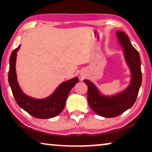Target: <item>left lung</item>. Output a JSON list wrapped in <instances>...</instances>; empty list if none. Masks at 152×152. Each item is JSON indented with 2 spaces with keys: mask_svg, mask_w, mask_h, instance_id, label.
Returning <instances> with one entry per match:
<instances>
[{
  "mask_svg": "<svg viewBox=\"0 0 152 152\" xmlns=\"http://www.w3.org/2000/svg\"><path fill=\"white\" fill-rule=\"evenodd\" d=\"M116 35L120 45L124 48V57L132 73L129 86L122 93L107 97L101 95L95 84L90 81L84 80L88 86L87 99L89 106L97 115L104 118L116 117L130 109L136 100L142 84L141 61L138 52L133 47L125 33L118 31Z\"/></svg>",
  "mask_w": 152,
  "mask_h": 152,
  "instance_id": "left-lung-1",
  "label": "left lung"
}]
</instances>
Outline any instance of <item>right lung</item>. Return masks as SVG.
I'll use <instances>...</instances> for the list:
<instances>
[{"mask_svg":"<svg viewBox=\"0 0 152 152\" xmlns=\"http://www.w3.org/2000/svg\"><path fill=\"white\" fill-rule=\"evenodd\" d=\"M20 45L12 51L10 58L8 81L14 99L20 108L33 117L46 119L59 115L65 107L68 95L72 87L79 82L77 77L72 78L59 85L50 96L45 99H34L23 93L18 84L16 73V53Z\"/></svg>","mask_w":152,"mask_h":152,"instance_id":"1","label":"right lung"}]
</instances>
